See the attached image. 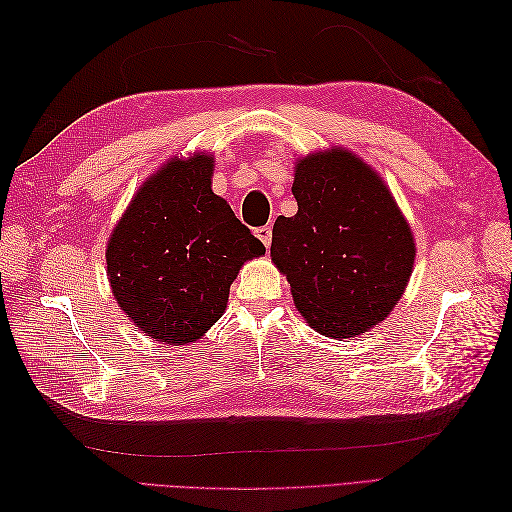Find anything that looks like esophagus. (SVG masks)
I'll use <instances>...</instances> for the list:
<instances>
[{
	"mask_svg": "<svg viewBox=\"0 0 512 512\" xmlns=\"http://www.w3.org/2000/svg\"><path fill=\"white\" fill-rule=\"evenodd\" d=\"M254 235L262 241V245L269 247L271 245V237H273V228L271 226H260L254 230Z\"/></svg>",
	"mask_w": 512,
	"mask_h": 512,
	"instance_id": "obj_1",
	"label": "esophagus"
}]
</instances>
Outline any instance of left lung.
I'll use <instances>...</instances> for the list:
<instances>
[{
    "label": "left lung",
    "mask_w": 512,
    "mask_h": 512,
    "mask_svg": "<svg viewBox=\"0 0 512 512\" xmlns=\"http://www.w3.org/2000/svg\"><path fill=\"white\" fill-rule=\"evenodd\" d=\"M299 211L273 224L271 258L320 335H361L391 314L410 280L414 237L382 177L335 147L294 166Z\"/></svg>",
    "instance_id": "1"
}]
</instances>
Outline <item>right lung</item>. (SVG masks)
<instances>
[{
	"mask_svg": "<svg viewBox=\"0 0 512 512\" xmlns=\"http://www.w3.org/2000/svg\"><path fill=\"white\" fill-rule=\"evenodd\" d=\"M213 158H173L151 175L106 245L119 307L156 342L203 337L228 303L245 260L265 254L230 205L211 190Z\"/></svg>",
	"mask_w": 512,
	"mask_h": 512,
	"instance_id": "1",
	"label": "right lung"
}]
</instances>
